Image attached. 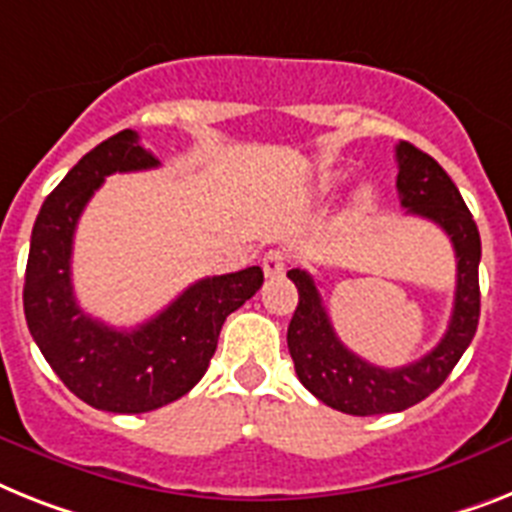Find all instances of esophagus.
<instances>
[{
    "label": "esophagus",
    "instance_id": "obj_1",
    "mask_svg": "<svg viewBox=\"0 0 512 512\" xmlns=\"http://www.w3.org/2000/svg\"><path fill=\"white\" fill-rule=\"evenodd\" d=\"M261 269H264L266 277H280L287 269V253L274 248V251H266L264 259H261Z\"/></svg>",
    "mask_w": 512,
    "mask_h": 512
}]
</instances>
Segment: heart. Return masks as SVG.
I'll use <instances>...</instances> for the list:
<instances>
[{
  "label": "heart",
  "mask_w": 512,
  "mask_h": 512,
  "mask_svg": "<svg viewBox=\"0 0 512 512\" xmlns=\"http://www.w3.org/2000/svg\"><path fill=\"white\" fill-rule=\"evenodd\" d=\"M340 183V175H337V172H327V175L322 177V188L324 190H329V188H335V185ZM371 204V193L366 188L363 190H358L356 193V206L358 209H366V206Z\"/></svg>",
  "instance_id": "heart-1"
}]
</instances>
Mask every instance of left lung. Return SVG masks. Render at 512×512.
Masks as SVG:
<instances>
[{
    "mask_svg": "<svg viewBox=\"0 0 512 512\" xmlns=\"http://www.w3.org/2000/svg\"><path fill=\"white\" fill-rule=\"evenodd\" d=\"M395 156L403 209L442 227L458 259L453 316L437 348L400 369H382L363 361L335 335L314 277L303 269L287 272L298 287V308L287 327V348L293 356L295 374L311 395L350 416L398 413L429 398L450 377L479 324V227L460 190L432 156L408 141L398 143Z\"/></svg>",
    "mask_w": 512,
    "mask_h": 512,
    "instance_id": "8db88e82",
    "label": "left lung"
}]
</instances>
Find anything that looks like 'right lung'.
<instances>
[{"instance_id":"1","label":"right lung","mask_w":512,"mask_h":512,"mask_svg":"<svg viewBox=\"0 0 512 512\" xmlns=\"http://www.w3.org/2000/svg\"><path fill=\"white\" fill-rule=\"evenodd\" d=\"M154 167L159 159L138 143V133L122 130L67 172L33 225L25 322L67 390L99 411L149 413L183 398L209 369L227 316L264 282L259 266L204 277L135 329L107 327L78 306L70 259L80 214L104 177Z\"/></svg>"}]
</instances>
